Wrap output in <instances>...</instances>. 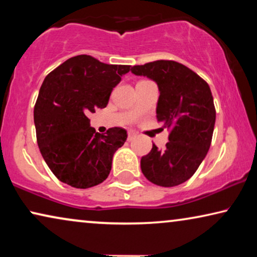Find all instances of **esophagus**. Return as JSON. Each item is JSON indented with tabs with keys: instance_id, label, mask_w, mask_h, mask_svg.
I'll use <instances>...</instances> for the list:
<instances>
[{
	"instance_id": "obj_1",
	"label": "esophagus",
	"mask_w": 257,
	"mask_h": 257,
	"mask_svg": "<svg viewBox=\"0 0 257 257\" xmlns=\"http://www.w3.org/2000/svg\"><path fill=\"white\" fill-rule=\"evenodd\" d=\"M136 133L135 132H132V131H130L128 133H127V140H132V139H135L136 138Z\"/></svg>"
}]
</instances>
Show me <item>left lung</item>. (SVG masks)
<instances>
[{
    "label": "left lung",
    "instance_id": "8db88e82",
    "mask_svg": "<svg viewBox=\"0 0 257 257\" xmlns=\"http://www.w3.org/2000/svg\"><path fill=\"white\" fill-rule=\"evenodd\" d=\"M131 72L154 80L160 96L157 119L170 130L164 150L153 144L140 160L147 180L163 187L187 181L208 152L216 112L209 85L187 66L174 61L135 65Z\"/></svg>",
    "mask_w": 257,
    "mask_h": 257
}]
</instances>
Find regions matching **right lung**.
<instances>
[{
	"label": "right lung",
	"mask_w": 257,
	"mask_h": 257,
	"mask_svg": "<svg viewBox=\"0 0 257 257\" xmlns=\"http://www.w3.org/2000/svg\"><path fill=\"white\" fill-rule=\"evenodd\" d=\"M130 68L79 55L45 77L34 121L42 157L58 180L75 188H90L108 177L113 154L124 145L127 133L121 127L97 133L87 114L106 107L112 90Z\"/></svg>",
	"instance_id": "obj_1"
}]
</instances>
